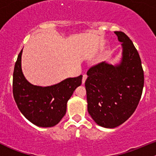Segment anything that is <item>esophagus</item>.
I'll return each instance as SVG.
<instances>
[{"instance_id": "34e87169", "label": "esophagus", "mask_w": 156, "mask_h": 156, "mask_svg": "<svg viewBox=\"0 0 156 156\" xmlns=\"http://www.w3.org/2000/svg\"><path fill=\"white\" fill-rule=\"evenodd\" d=\"M87 75H86V74H84V75H83V78H82V84H84V82H85L86 79H87Z\"/></svg>"}]
</instances>
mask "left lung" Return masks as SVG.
<instances>
[{
	"mask_svg": "<svg viewBox=\"0 0 156 156\" xmlns=\"http://www.w3.org/2000/svg\"><path fill=\"white\" fill-rule=\"evenodd\" d=\"M115 34L122 42L121 64L99 62L88 69L85 81L88 112L97 125L107 128L119 126L132 115L144 84L137 50L126 34L119 31Z\"/></svg>",
	"mask_w": 156,
	"mask_h": 156,
	"instance_id": "8db88e82",
	"label": "left lung"
}]
</instances>
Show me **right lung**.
Wrapping results in <instances>:
<instances>
[{
    "instance_id": "add662e5",
    "label": "right lung",
    "mask_w": 156,
    "mask_h": 156,
    "mask_svg": "<svg viewBox=\"0 0 156 156\" xmlns=\"http://www.w3.org/2000/svg\"><path fill=\"white\" fill-rule=\"evenodd\" d=\"M23 50L19 53L12 76V94L22 114L34 125L49 127L57 125L66 112L67 101L81 84L82 75L49 87L31 84L21 69Z\"/></svg>"
}]
</instances>
